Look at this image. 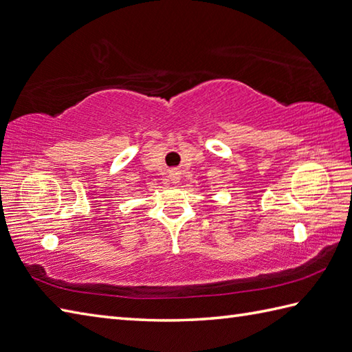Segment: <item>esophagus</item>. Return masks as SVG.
Listing matches in <instances>:
<instances>
[{"instance_id": "1", "label": "esophagus", "mask_w": 352, "mask_h": 352, "mask_svg": "<svg viewBox=\"0 0 352 352\" xmlns=\"http://www.w3.org/2000/svg\"><path fill=\"white\" fill-rule=\"evenodd\" d=\"M169 178H170V182H173L174 184L178 183L179 182V173H178V170H173V173H170V175H169Z\"/></svg>"}]
</instances>
